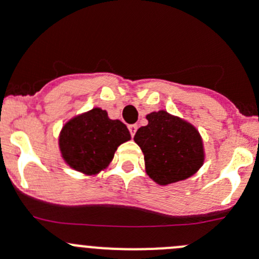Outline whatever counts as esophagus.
Wrapping results in <instances>:
<instances>
[{"instance_id":"obj_1","label":"esophagus","mask_w":259,"mask_h":259,"mask_svg":"<svg viewBox=\"0 0 259 259\" xmlns=\"http://www.w3.org/2000/svg\"><path fill=\"white\" fill-rule=\"evenodd\" d=\"M128 130H130V132H131V136L134 137L135 134H136V131H137V124H130L128 125Z\"/></svg>"}]
</instances>
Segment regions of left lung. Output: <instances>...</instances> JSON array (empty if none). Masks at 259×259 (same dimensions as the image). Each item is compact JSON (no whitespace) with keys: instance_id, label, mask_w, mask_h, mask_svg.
<instances>
[{"instance_id":"left-lung-1","label":"left lung","mask_w":259,"mask_h":259,"mask_svg":"<svg viewBox=\"0 0 259 259\" xmlns=\"http://www.w3.org/2000/svg\"><path fill=\"white\" fill-rule=\"evenodd\" d=\"M134 140L141 148L148 176L158 185L176 184L195 175L205 160L204 144L195 125L165 110L146 115Z\"/></svg>"}]
</instances>
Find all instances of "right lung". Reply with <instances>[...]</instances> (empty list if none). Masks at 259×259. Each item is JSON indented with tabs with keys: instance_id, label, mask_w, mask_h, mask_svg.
<instances>
[{
	"instance_id": "add662e5",
	"label": "right lung",
	"mask_w": 259,
	"mask_h": 259,
	"mask_svg": "<svg viewBox=\"0 0 259 259\" xmlns=\"http://www.w3.org/2000/svg\"><path fill=\"white\" fill-rule=\"evenodd\" d=\"M130 140L124 123L110 119L101 108H94L70 118L58 141L61 158L72 169L96 176L109 167L118 146Z\"/></svg>"
}]
</instances>
